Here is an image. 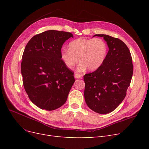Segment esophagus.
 <instances>
[{
    "label": "esophagus",
    "instance_id": "esophagus-1",
    "mask_svg": "<svg viewBox=\"0 0 149 149\" xmlns=\"http://www.w3.org/2000/svg\"><path fill=\"white\" fill-rule=\"evenodd\" d=\"M75 77L76 78V79H80V78H81V75L80 74H75Z\"/></svg>",
    "mask_w": 149,
    "mask_h": 149
}]
</instances>
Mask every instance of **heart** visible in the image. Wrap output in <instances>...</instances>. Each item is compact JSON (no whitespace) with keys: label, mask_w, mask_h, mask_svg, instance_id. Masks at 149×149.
<instances>
[{"label":"heart","mask_w":149,"mask_h":149,"mask_svg":"<svg viewBox=\"0 0 149 149\" xmlns=\"http://www.w3.org/2000/svg\"><path fill=\"white\" fill-rule=\"evenodd\" d=\"M107 53V46L103 39L79 38L69 43V49L61 52V58L70 69L74 68L79 59L80 70L87 68L94 70L103 63Z\"/></svg>","instance_id":"b5f03b06"}]
</instances>
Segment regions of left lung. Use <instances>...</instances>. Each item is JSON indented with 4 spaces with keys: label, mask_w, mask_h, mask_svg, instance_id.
<instances>
[{
    "label": "left lung",
    "mask_w": 149,
    "mask_h": 149,
    "mask_svg": "<svg viewBox=\"0 0 149 149\" xmlns=\"http://www.w3.org/2000/svg\"><path fill=\"white\" fill-rule=\"evenodd\" d=\"M94 36L103 37L109 49L101 66L84 75V99L91 110L106 114L114 111L126 96L134 65L130 50L120 39L105 34Z\"/></svg>",
    "instance_id": "1"
}]
</instances>
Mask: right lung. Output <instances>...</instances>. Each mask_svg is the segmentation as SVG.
<instances>
[{
  "label": "right lung",
  "mask_w": 149,
  "mask_h": 149,
  "mask_svg": "<svg viewBox=\"0 0 149 149\" xmlns=\"http://www.w3.org/2000/svg\"><path fill=\"white\" fill-rule=\"evenodd\" d=\"M72 34L49 30L30 39L22 56L23 84L38 107L53 111L63 105L75 81L74 72L61 58V49Z\"/></svg>",
  "instance_id": "obj_1"
}]
</instances>
